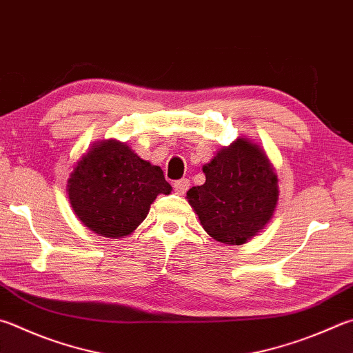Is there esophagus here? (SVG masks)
<instances>
[{
	"mask_svg": "<svg viewBox=\"0 0 353 353\" xmlns=\"http://www.w3.org/2000/svg\"><path fill=\"white\" fill-rule=\"evenodd\" d=\"M190 188V181L188 179H179L174 182V191L177 194H185V191Z\"/></svg>",
	"mask_w": 353,
	"mask_h": 353,
	"instance_id": "esophagus-1",
	"label": "esophagus"
}]
</instances>
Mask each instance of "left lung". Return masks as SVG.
Wrapping results in <instances>:
<instances>
[{
	"label": "left lung",
	"mask_w": 353,
	"mask_h": 353,
	"mask_svg": "<svg viewBox=\"0 0 353 353\" xmlns=\"http://www.w3.org/2000/svg\"><path fill=\"white\" fill-rule=\"evenodd\" d=\"M205 183L187 199L211 238L241 245L270 221L278 202V179L258 145L245 139L223 148L203 166Z\"/></svg>",
	"instance_id": "obj_1"
}]
</instances>
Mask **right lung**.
Instances as JSON below:
<instances>
[{
	"mask_svg": "<svg viewBox=\"0 0 353 353\" xmlns=\"http://www.w3.org/2000/svg\"><path fill=\"white\" fill-rule=\"evenodd\" d=\"M160 166L140 159L115 140L95 145L68 181L69 202L79 219L106 238L132 233L159 194H170Z\"/></svg>",
	"mask_w": 353,
	"mask_h": 353,
	"instance_id": "obj_1",
	"label": "right lung"
}]
</instances>
